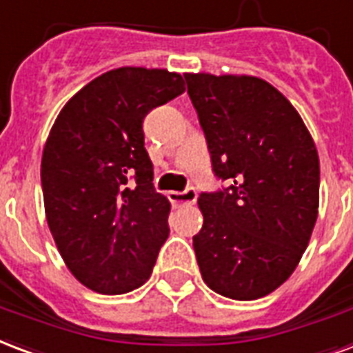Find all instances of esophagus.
I'll return each instance as SVG.
<instances>
[{"instance_id": "34e87169", "label": "esophagus", "mask_w": 353, "mask_h": 353, "mask_svg": "<svg viewBox=\"0 0 353 353\" xmlns=\"http://www.w3.org/2000/svg\"><path fill=\"white\" fill-rule=\"evenodd\" d=\"M197 199V192L193 188H188L186 192H169V201L174 206H184V205H193Z\"/></svg>"}]
</instances>
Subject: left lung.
I'll return each instance as SVG.
<instances>
[{
	"label": "left lung",
	"mask_w": 353,
	"mask_h": 353,
	"mask_svg": "<svg viewBox=\"0 0 353 353\" xmlns=\"http://www.w3.org/2000/svg\"><path fill=\"white\" fill-rule=\"evenodd\" d=\"M212 169L230 186L201 193L193 249L203 281L225 298L256 299L292 275L318 217L320 161L305 123L255 76L184 74Z\"/></svg>",
	"instance_id": "obj_1"
}]
</instances>
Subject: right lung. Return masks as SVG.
I'll return each mask as SVG.
<instances>
[{
  "instance_id": "add662e5",
  "label": "right lung",
  "mask_w": 353,
  "mask_h": 353,
  "mask_svg": "<svg viewBox=\"0 0 353 353\" xmlns=\"http://www.w3.org/2000/svg\"><path fill=\"white\" fill-rule=\"evenodd\" d=\"M184 91L176 72L121 66L79 89L50 130L48 227L70 274L94 292H130L152 274L171 205L152 186L143 119Z\"/></svg>"
}]
</instances>
